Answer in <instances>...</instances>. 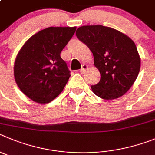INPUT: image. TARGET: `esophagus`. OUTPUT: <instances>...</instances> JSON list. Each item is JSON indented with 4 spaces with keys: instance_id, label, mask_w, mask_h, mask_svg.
I'll return each mask as SVG.
<instances>
[{
    "instance_id": "34e87169",
    "label": "esophagus",
    "mask_w": 155,
    "mask_h": 155,
    "mask_svg": "<svg viewBox=\"0 0 155 155\" xmlns=\"http://www.w3.org/2000/svg\"><path fill=\"white\" fill-rule=\"evenodd\" d=\"M87 69H88V65H86V64H84V65H82V68H81L79 72H80L81 73H83V72H85V71H86Z\"/></svg>"
}]
</instances>
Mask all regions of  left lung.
Listing matches in <instances>:
<instances>
[{
    "label": "left lung",
    "mask_w": 155,
    "mask_h": 155,
    "mask_svg": "<svg viewBox=\"0 0 155 155\" xmlns=\"http://www.w3.org/2000/svg\"><path fill=\"white\" fill-rule=\"evenodd\" d=\"M76 36L93 52L100 80L91 86L97 97L114 100L126 93L136 80L140 58L136 45L126 35L103 25H85Z\"/></svg>",
    "instance_id": "8db88e82"
}]
</instances>
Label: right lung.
Returning a JSON list of instances; mask_svg holds the SVG:
<instances>
[{"label":"right lung","instance_id":"obj_1","mask_svg":"<svg viewBox=\"0 0 155 155\" xmlns=\"http://www.w3.org/2000/svg\"><path fill=\"white\" fill-rule=\"evenodd\" d=\"M76 27H49L26 41L16 57L14 75L22 93L38 104H48L62 93L70 77L60 53Z\"/></svg>","mask_w":155,"mask_h":155}]
</instances>
